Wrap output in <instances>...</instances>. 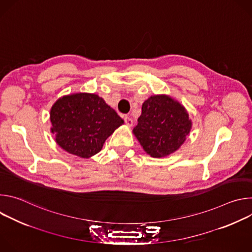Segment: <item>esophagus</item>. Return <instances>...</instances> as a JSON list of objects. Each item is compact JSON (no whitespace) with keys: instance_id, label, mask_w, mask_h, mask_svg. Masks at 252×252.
Segmentation results:
<instances>
[{"instance_id":"1","label":"esophagus","mask_w":252,"mask_h":252,"mask_svg":"<svg viewBox=\"0 0 252 252\" xmlns=\"http://www.w3.org/2000/svg\"><path fill=\"white\" fill-rule=\"evenodd\" d=\"M125 123L126 124V126H132V124H133V121L129 118V117H125Z\"/></svg>"}]
</instances>
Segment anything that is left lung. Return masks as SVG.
<instances>
[{"mask_svg":"<svg viewBox=\"0 0 252 252\" xmlns=\"http://www.w3.org/2000/svg\"><path fill=\"white\" fill-rule=\"evenodd\" d=\"M137 122L132 132L143 151L153 158L177 151L192 126L186 107L166 94H155L145 100Z\"/></svg>","mask_w":252,"mask_h":252,"instance_id":"left-lung-1","label":"left lung"}]
</instances>
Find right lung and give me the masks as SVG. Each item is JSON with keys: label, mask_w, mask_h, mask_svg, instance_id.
<instances>
[{"label": "right lung", "mask_w": 252, "mask_h": 252, "mask_svg": "<svg viewBox=\"0 0 252 252\" xmlns=\"http://www.w3.org/2000/svg\"><path fill=\"white\" fill-rule=\"evenodd\" d=\"M50 120L58 145L83 158L100 152L105 139L124 124L100 96L88 93L59 98L52 106Z\"/></svg>", "instance_id": "obj_1"}]
</instances>
